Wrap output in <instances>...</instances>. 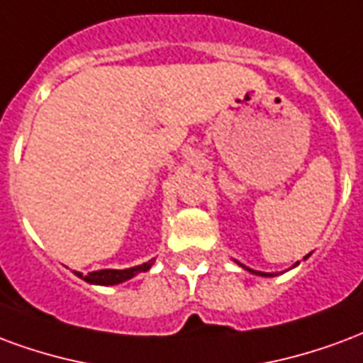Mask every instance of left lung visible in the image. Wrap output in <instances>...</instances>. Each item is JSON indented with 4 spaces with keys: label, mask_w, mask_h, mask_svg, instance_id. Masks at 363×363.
<instances>
[{
    "label": "left lung",
    "mask_w": 363,
    "mask_h": 363,
    "mask_svg": "<svg viewBox=\"0 0 363 363\" xmlns=\"http://www.w3.org/2000/svg\"><path fill=\"white\" fill-rule=\"evenodd\" d=\"M306 257H308V255H306ZM238 265H242V263H238ZM296 265H298V263H296ZM243 269H245V271H250V272H253V274H259V277H272V274H269V272H261V271H253V269H250V267H245V265H242Z\"/></svg>",
    "instance_id": "1"
}]
</instances>
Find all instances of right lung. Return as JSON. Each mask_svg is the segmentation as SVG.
I'll return each instance as SVG.
<instances>
[{"mask_svg": "<svg viewBox=\"0 0 363 363\" xmlns=\"http://www.w3.org/2000/svg\"><path fill=\"white\" fill-rule=\"evenodd\" d=\"M152 261L150 259L149 263H143V265L131 267V269H123V271H118V269H102V271L89 272V274H83V272H75L79 279L86 280L91 284H100V286H113V284H120V282H125V280L133 279L135 274L139 272L149 271L152 267Z\"/></svg>", "mask_w": 363, "mask_h": 363, "instance_id": "add662e5", "label": "right lung"}]
</instances>
